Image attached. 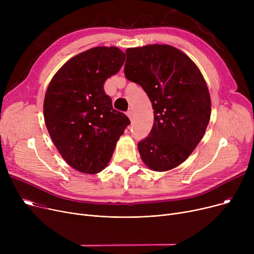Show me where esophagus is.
Returning <instances> with one entry per match:
<instances>
[{
	"instance_id": "esophagus-1",
	"label": "esophagus",
	"mask_w": 254,
	"mask_h": 254,
	"mask_svg": "<svg viewBox=\"0 0 254 254\" xmlns=\"http://www.w3.org/2000/svg\"><path fill=\"white\" fill-rule=\"evenodd\" d=\"M127 115L128 116V118L131 120L132 119V116H134V111H132V108H129L127 112Z\"/></svg>"
}]
</instances>
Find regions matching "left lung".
<instances>
[{"instance_id":"left-lung-1","label":"left lung","mask_w":254,"mask_h":254,"mask_svg":"<svg viewBox=\"0 0 254 254\" xmlns=\"http://www.w3.org/2000/svg\"><path fill=\"white\" fill-rule=\"evenodd\" d=\"M125 75L142 86L154 109L149 135L138 143L144 164L153 171L176 168L202 140L211 115L205 79L194 63L170 45L128 48Z\"/></svg>"}]
</instances>
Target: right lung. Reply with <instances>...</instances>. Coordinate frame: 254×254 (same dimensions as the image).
Instances as JSON below:
<instances>
[{
    "instance_id": "1",
    "label": "right lung",
    "mask_w": 254,
    "mask_h": 254,
    "mask_svg": "<svg viewBox=\"0 0 254 254\" xmlns=\"http://www.w3.org/2000/svg\"><path fill=\"white\" fill-rule=\"evenodd\" d=\"M126 60L117 47H95L66 62L50 81L44 99L49 135L64 161L85 174L101 172L130 124L113 109L104 83Z\"/></svg>"
}]
</instances>
